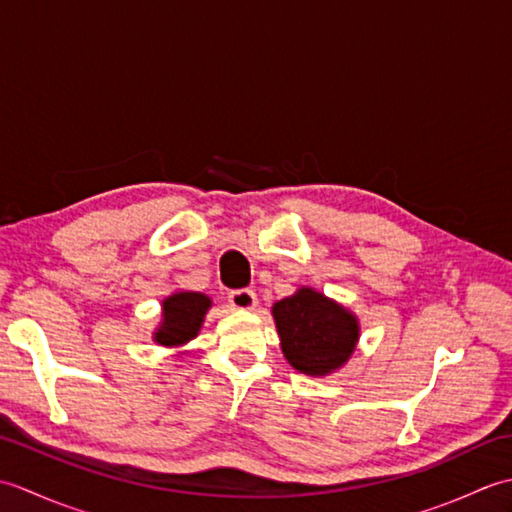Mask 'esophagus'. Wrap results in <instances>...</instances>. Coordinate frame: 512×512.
<instances>
[{
    "label": "esophagus",
    "instance_id": "34e87169",
    "mask_svg": "<svg viewBox=\"0 0 512 512\" xmlns=\"http://www.w3.org/2000/svg\"><path fill=\"white\" fill-rule=\"evenodd\" d=\"M228 303H231L235 310H255L257 295L248 288L233 290V292H228Z\"/></svg>",
    "mask_w": 512,
    "mask_h": 512
}]
</instances>
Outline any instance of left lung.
Segmentation results:
<instances>
[{
  "label": "left lung",
  "instance_id": "1",
  "mask_svg": "<svg viewBox=\"0 0 512 512\" xmlns=\"http://www.w3.org/2000/svg\"><path fill=\"white\" fill-rule=\"evenodd\" d=\"M273 317L286 361L308 376H328L352 356L358 319L312 288L277 301Z\"/></svg>",
  "mask_w": 512,
  "mask_h": 512
}]
</instances>
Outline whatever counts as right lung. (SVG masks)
Wrapping results in <instances>:
<instances>
[{"mask_svg":"<svg viewBox=\"0 0 512 512\" xmlns=\"http://www.w3.org/2000/svg\"><path fill=\"white\" fill-rule=\"evenodd\" d=\"M211 308V299L202 292H173L162 301V321L154 334V341L165 347H178L198 336L204 314Z\"/></svg>","mask_w":512,"mask_h":512,"instance_id":"add662e5","label":"right lung"}]
</instances>
